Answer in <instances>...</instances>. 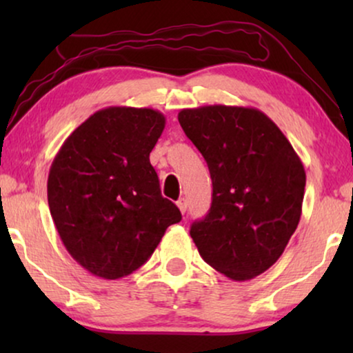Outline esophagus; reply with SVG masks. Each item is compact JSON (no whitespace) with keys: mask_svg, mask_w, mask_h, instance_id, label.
I'll use <instances>...</instances> for the list:
<instances>
[{"mask_svg":"<svg viewBox=\"0 0 353 353\" xmlns=\"http://www.w3.org/2000/svg\"><path fill=\"white\" fill-rule=\"evenodd\" d=\"M176 205H178V209H180L181 214H185L186 209H188V202H186V199H180V201L176 202Z\"/></svg>","mask_w":353,"mask_h":353,"instance_id":"obj_1","label":"esophagus"}]
</instances>
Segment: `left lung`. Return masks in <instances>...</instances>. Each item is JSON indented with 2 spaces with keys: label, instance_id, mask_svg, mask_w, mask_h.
Returning a JSON list of instances; mask_svg holds the SVG:
<instances>
[{
  "label": "left lung",
  "instance_id": "obj_1",
  "mask_svg": "<svg viewBox=\"0 0 353 353\" xmlns=\"http://www.w3.org/2000/svg\"><path fill=\"white\" fill-rule=\"evenodd\" d=\"M183 132L209 165L212 205L194 221L201 257L233 281L267 272L302 215L305 170L268 115L241 105H201L178 114Z\"/></svg>",
  "mask_w": 353,
  "mask_h": 353
}]
</instances>
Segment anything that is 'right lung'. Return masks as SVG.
I'll use <instances>...</instances> for the list:
<instances>
[{
	"mask_svg": "<svg viewBox=\"0 0 353 353\" xmlns=\"http://www.w3.org/2000/svg\"><path fill=\"white\" fill-rule=\"evenodd\" d=\"M163 128L165 115L156 109H101L69 134L51 163L52 221L67 252L94 276L132 274L181 220L149 162Z\"/></svg>",
	"mask_w": 353,
	"mask_h": 353,
	"instance_id": "right-lung-1",
	"label": "right lung"
}]
</instances>
